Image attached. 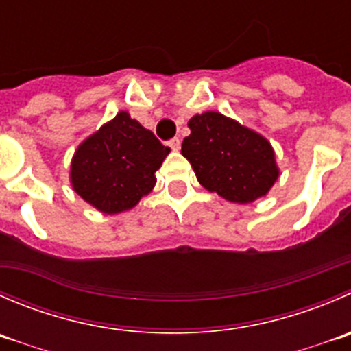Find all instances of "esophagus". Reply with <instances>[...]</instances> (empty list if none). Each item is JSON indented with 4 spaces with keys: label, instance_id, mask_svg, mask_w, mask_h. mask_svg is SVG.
<instances>
[{
    "label": "esophagus",
    "instance_id": "34e87169",
    "mask_svg": "<svg viewBox=\"0 0 351 351\" xmlns=\"http://www.w3.org/2000/svg\"><path fill=\"white\" fill-rule=\"evenodd\" d=\"M180 144H182V142H180V138H178V137H173L171 141L168 142V145H169V147L173 149V151H178V149H180Z\"/></svg>",
    "mask_w": 351,
    "mask_h": 351
}]
</instances>
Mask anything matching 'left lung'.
<instances>
[{"label":"left lung","mask_w":351,"mask_h":351,"mask_svg":"<svg viewBox=\"0 0 351 351\" xmlns=\"http://www.w3.org/2000/svg\"><path fill=\"white\" fill-rule=\"evenodd\" d=\"M189 128L182 154L204 189L238 204L269 192L280 171L266 138L214 111L195 114Z\"/></svg>","instance_id":"1"}]
</instances>
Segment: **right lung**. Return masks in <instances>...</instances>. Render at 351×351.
Masks as SVG:
<instances>
[{"label": "right lung", "instance_id": "add662e5", "mask_svg": "<svg viewBox=\"0 0 351 351\" xmlns=\"http://www.w3.org/2000/svg\"><path fill=\"white\" fill-rule=\"evenodd\" d=\"M168 154L169 147L121 111L77 149L71 185L96 209L118 214L132 209L151 192L154 173Z\"/></svg>", "mask_w": 351, "mask_h": 351}]
</instances>
